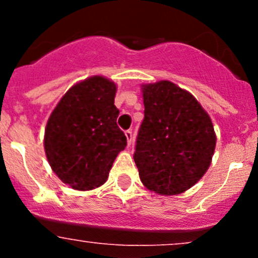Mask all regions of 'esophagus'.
I'll return each mask as SVG.
<instances>
[{"instance_id":"esophagus-1","label":"esophagus","mask_w":258,"mask_h":258,"mask_svg":"<svg viewBox=\"0 0 258 258\" xmlns=\"http://www.w3.org/2000/svg\"><path fill=\"white\" fill-rule=\"evenodd\" d=\"M124 135H126L127 144H128V146H130V145H131V142H132V131H131V130H127V131L124 132Z\"/></svg>"}]
</instances>
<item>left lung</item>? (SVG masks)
I'll use <instances>...</instances> for the list:
<instances>
[{
	"instance_id": "1",
	"label": "left lung",
	"mask_w": 258,
	"mask_h": 258,
	"mask_svg": "<svg viewBox=\"0 0 258 258\" xmlns=\"http://www.w3.org/2000/svg\"><path fill=\"white\" fill-rule=\"evenodd\" d=\"M145 117L134 160L142 183L160 195L191 188L210 167L213 124L196 98L170 81L144 85Z\"/></svg>"
}]
</instances>
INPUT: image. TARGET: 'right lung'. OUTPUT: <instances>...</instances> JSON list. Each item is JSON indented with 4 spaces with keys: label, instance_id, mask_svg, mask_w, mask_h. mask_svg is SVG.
Masks as SVG:
<instances>
[{
    "label": "right lung",
    "instance_id": "1",
    "mask_svg": "<svg viewBox=\"0 0 258 258\" xmlns=\"http://www.w3.org/2000/svg\"><path fill=\"white\" fill-rule=\"evenodd\" d=\"M116 85L93 76L70 88L47 121L45 151L49 166L64 183L80 191L106 182L112 163L127 146L117 126Z\"/></svg>",
    "mask_w": 258,
    "mask_h": 258
}]
</instances>
